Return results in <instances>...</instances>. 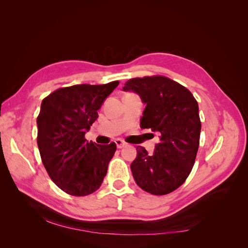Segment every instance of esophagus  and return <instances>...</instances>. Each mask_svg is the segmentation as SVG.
<instances>
[{
    "label": "esophagus",
    "mask_w": 248,
    "mask_h": 248,
    "mask_svg": "<svg viewBox=\"0 0 248 248\" xmlns=\"http://www.w3.org/2000/svg\"><path fill=\"white\" fill-rule=\"evenodd\" d=\"M115 142H116V145H117V148H118V149H122V148H124V147L126 146V144H125V142H124L122 140H116Z\"/></svg>",
    "instance_id": "obj_1"
}]
</instances>
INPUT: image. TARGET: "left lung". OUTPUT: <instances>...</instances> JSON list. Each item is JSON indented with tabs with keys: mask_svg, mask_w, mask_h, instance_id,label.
I'll use <instances>...</instances> for the list:
<instances>
[{
	"mask_svg": "<svg viewBox=\"0 0 248 248\" xmlns=\"http://www.w3.org/2000/svg\"><path fill=\"white\" fill-rule=\"evenodd\" d=\"M123 91L137 93L146 108L141 128L159 134L153 154L137 147L130 164L137 184L145 191L163 196L177 189L190 174L200 145L199 106L189 90L164 77L126 81Z\"/></svg>",
	"mask_w": 248,
	"mask_h": 248,
	"instance_id": "8db88e82",
	"label": "left lung"
}]
</instances>
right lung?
I'll return each instance as SVG.
<instances>
[{
  "label": "right lung",
  "mask_w": 248,
  "mask_h": 248,
  "mask_svg": "<svg viewBox=\"0 0 248 248\" xmlns=\"http://www.w3.org/2000/svg\"><path fill=\"white\" fill-rule=\"evenodd\" d=\"M119 85H74L58 89L41 103L38 127L43 166L58 187L71 196L84 197L99 188L117 146L97 145L85 134L98 118V110Z\"/></svg>",
  "instance_id": "obj_1"
}]
</instances>
